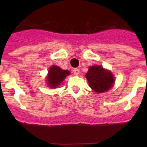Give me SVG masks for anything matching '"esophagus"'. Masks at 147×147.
Here are the masks:
<instances>
[{
    "instance_id": "esophagus-1",
    "label": "esophagus",
    "mask_w": 147,
    "mask_h": 147,
    "mask_svg": "<svg viewBox=\"0 0 147 147\" xmlns=\"http://www.w3.org/2000/svg\"><path fill=\"white\" fill-rule=\"evenodd\" d=\"M73 72H74V74L75 75H79L80 74V69L79 68H74V69L73 70Z\"/></svg>"
}]
</instances>
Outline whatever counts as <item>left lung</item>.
I'll list each match as a JSON object with an SVG mask.
<instances>
[{
  "mask_svg": "<svg viewBox=\"0 0 147 147\" xmlns=\"http://www.w3.org/2000/svg\"><path fill=\"white\" fill-rule=\"evenodd\" d=\"M85 77L90 87L97 93L107 91L115 82L112 73L99 65L90 66Z\"/></svg>",
  "mask_w": 147,
  "mask_h": 147,
  "instance_id": "8db88e82",
  "label": "left lung"
}]
</instances>
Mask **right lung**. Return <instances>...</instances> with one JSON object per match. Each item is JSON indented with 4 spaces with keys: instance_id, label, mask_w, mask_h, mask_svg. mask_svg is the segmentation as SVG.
<instances>
[{
    "instance_id": "obj_1",
    "label": "right lung",
    "mask_w": 147,
    "mask_h": 147,
    "mask_svg": "<svg viewBox=\"0 0 147 147\" xmlns=\"http://www.w3.org/2000/svg\"><path fill=\"white\" fill-rule=\"evenodd\" d=\"M69 74V71L61 69L60 67L57 65H52L49 68V74L46 77L48 85L51 88H57Z\"/></svg>"
}]
</instances>
